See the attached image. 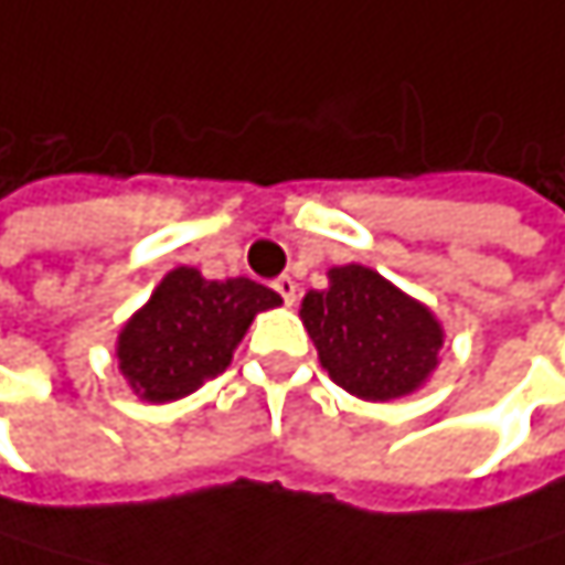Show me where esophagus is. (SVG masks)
<instances>
[{
    "label": "esophagus",
    "instance_id": "esophagus-1",
    "mask_svg": "<svg viewBox=\"0 0 565 565\" xmlns=\"http://www.w3.org/2000/svg\"><path fill=\"white\" fill-rule=\"evenodd\" d=\"M274 291H277L280 298H285V305H288V308L298 301V285H295L291 277H277V280H274Z\"/></svg>",
    "mask_w": 565,
    "mask_h": 565
}]
</instances>
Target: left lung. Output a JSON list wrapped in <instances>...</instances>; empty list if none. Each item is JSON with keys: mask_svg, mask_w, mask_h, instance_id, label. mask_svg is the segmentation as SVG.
Returning a JSON list of instances; mask_svg holds the SVG:
<instances>
[{"mask_svg": "<svg viewBox=\"0 0 565 565\" xmlns=\"http://www.w3.org/2000/svg\"><path fill=\"white\" fill-rule=\"evenodd\" d=\"M301 321L334 385L365 402L412 395L438 365L441 324L379 270L344 264L308 291Z\"/></svg>", "mask_w": 565, "mask_h": 565, "instance_id": "1", "label": "left lung"}]
</instances>
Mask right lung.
Wrapping results in <instances>:
<instances>
[{"mask_svg":"<svg viewBox=\"0 0 565 565\" xmlns=\"http://www.w3.org/2000/svg\"><path fill=\"white\" fill-rule=\"evenodd\" d=\"M280 295L250 277L207 280L173 267L116 338L119 372L143 402H177L217 379L250 321Z\"/></svg>","mask_w":565,"mask_h":565,"instance_id":"obj_1","label":"right lung"}]
</instances>
